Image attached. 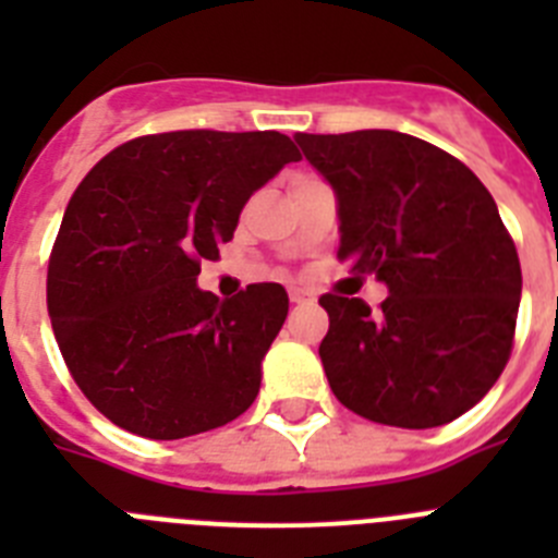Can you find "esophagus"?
I'll use <instances>...</instances> for the list:
<instances>
[{"mask_svg":"<svg viewBox=\"0 0 558 558\" xmlns=\"http://www.w3.org/2000/svg\"><path fill=\"white\" fill-rule=\"evenodd\" d=\"M290 302H293V304L315 302V293H313V290H304V288H290Z\"/></svg>","mask_w":558,"mask_h":558,"instance_id":"1","label":"esophagus"}]
</instances>
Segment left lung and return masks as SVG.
Instances as JSON below:
<instances>
[{
    "label": "left lung",
    "mask_w": 558,
    "mask_h": 558,
    "mask_svg": "<svg viewBox=\"0 0 558 558\" xmlns=\"http://www.w3.org/2000/svg\"><path fill=\"white\" fill-rule=\"evenodd\" d=\"M338 198V259L388 299L322 295L318 347L335 397L379 425L427 430L477 405L514 340V240L475 172L399 131L295 133Z\"/></svg>",
    "instance_id": "left-lung-1"
}]
</instances>
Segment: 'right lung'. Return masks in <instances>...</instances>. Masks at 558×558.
I'll return each mask as SVG.
<instances>
[{
    "instance_id": "obj_1",
    "label": "right lung",
    "mask_w": 558,
    "mask_h": 558,
    "mask_svg": "<svg viewBox=\"0 0 558 558\" xmlns=\"http://www.w3.org/2000/svg\"><path fill=\"white\" fill-rule=\"evenodd\" d=\"M302 153L276 131L140 136L88 170L63 211L47 274L58 347L113 425L172 441L251 408L288 318L282 284L220 302L198 288L259 186Z\"/></svg>"
}]
</instances>
